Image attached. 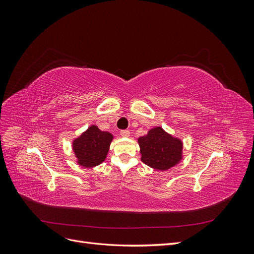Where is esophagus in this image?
Returning <instances> with one entry per match:
<instances>
[{
	"label": "esophagus",
	"instance_id": "1",
	"mask_svg": "<svg viewBox=\"0 0 254 254\" xmlns=\"http://www.w3.org/2000/svg\"><path fill=\"white\" fill-rule=\"evenodd\" d=\"M121 135L124 136V137H128L130 135V131H129V130H122Z\"/></svg>",
	"mask_w": 254,
	"mask_h": 254
}]
</instances>
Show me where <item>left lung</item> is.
Returning a JSON list of instances; mask_svg holds the SVG:
<instances>
[{"label": "left lung", "instance_id": "obj_1", "mask_svg": "<svg viewBox=\"0 0 254 254\" xmlns=\"http://www.w3.org/2000/svg\"><path fill=\"white\" fill-rule=\"evenodd\" d=\"M137 143L142 162L155 170L167 171L182 160V141L167 133L162 127L150 129L147 134L137 139Z\"/></svg>", "mask_w": 254, "mask_h": 254}]
</instances>
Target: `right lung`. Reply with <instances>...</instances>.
Returning <instances> with one entry per match:
<instances>
[{"label":"right lung","mask_w":254,"mask_h":254,"mask_svg":"<svg viewBox=\"0 0 254 254\" xmlns=\"http://www.w3.org/2000/svg\"><path fill=\"white\" fill-rule=\"evenodd\" d=\"M113 135L91 125L73 141V151L77 163L83 167H94L103 163L109 151Z\"/></svg>","instance_id":"right-lung-1"}]
</instances>
